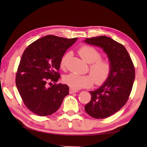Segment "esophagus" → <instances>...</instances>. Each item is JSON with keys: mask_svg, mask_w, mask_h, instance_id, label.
<instances>
[{"mask_svg": "<svg viewBox=\"0 0 147 147\" xmlns=\"http://www.w3.org/2000/svg\"><path fill=\"white\" fill-rule=\"evenodd\" d=\"M77 92H78V90H76V89H73V88H70L69 89V93H76Z\"/></svg>", "mask_w": 147, "mask_h": 147, "instance_id": "34e87169", "label": "esophagus"}]
</instances>
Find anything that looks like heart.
Here are the masks:
<instances>
[{"label":"heart","mask_w":147,"mask_h":147,"mask_svg":"<svg viewBox=\"0 0 147 147\" xmlns=\"http://www.w3.org/2000/svg\"><path fill=\"white\" fill-rule=\"evenodd\" d=\"M80 57L84 61L90 64L89 74L80 75L73 73L69 74L63 78L64 82L73 89L86 88L93 85L94 82L96 85L104 83L110 76L111 63L109 59L101 58V53L95 47L84 45L78 50ZM69 54L65 55L61 61V67H65Z\"/></svg>","instance_id":"b5f03b06"}]
</instances>
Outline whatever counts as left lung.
<instances>
[{"label":"left lung","mask_w":147,"mask_h":147,"mask_svg":"<svg viewBox=\"0 0 147 147\" xmlns=\"http://www.w3.org/2000/svg\"><path fill=\"white\" fill-rule=\"evenodd\" d=\"M85 43L101 47L111 63L108 79L94 91L85 106L86 112L95 119H104L116 113L128 100L135 78V70L126 48L105 36L86 38Z\"/></svg>","instance_id":"8db88e82"}]
</instances>
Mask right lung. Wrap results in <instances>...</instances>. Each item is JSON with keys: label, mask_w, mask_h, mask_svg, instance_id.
<instances>
[{"label": "right lung", "mask_w": 147, "mask_h": 147, "mask_svg": "<svg viewBox=\"0 0 147 147\" xmlns=\"http://www.w3.org/2000/svg\"><path fill=\"white\" fill-rule=\"evenodd\" d=\"M77 39L47 35L31 43L24 51L16 85L24 105L34 114H52L69 95L67 85L55 83L61 77L58 71L62 56ZM49 84L51 86L49 87Z\"/></svg>", "instance_id": "right-lung-1"}]
</instances>
